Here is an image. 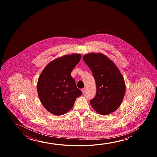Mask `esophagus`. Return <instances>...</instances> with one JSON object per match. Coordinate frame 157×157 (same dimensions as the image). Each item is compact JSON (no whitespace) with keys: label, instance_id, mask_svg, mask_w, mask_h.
<instances>
[{"label":"esophagus","instance_id":"34e87169","mask_svg":"<svg viewBox=\"0 0 157 157\" xmlns=\"http://www.w3.org/2000/svg\"><path fill=\"white\" fill-rule=\"evenodd\" d=\"M82 93H84L85 91V88H82Z\"/></svg>","mask_w":157,"mask_h":157}]
</instances>
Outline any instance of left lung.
Returning a JSON list of instances; mask_svg holds the SVG:
<instances>
[{
    "label": "left lung",
    "instance_id": "left-lung-1",
    "mask_svg": "<svg viewBox=\"0 0 157 157\" xmlns=\"http://www.w3.org/2000/svg\"><path fill=\"white\" fill-rule=\"evenodd\" d=\"M82 58L92 71L97 85V94L90 100V105L102 115L115 112L122 102L126 89L120 70L101 53L86 54Z\"/></svg>",
    "mask_w": 157,
    "mask_h": 157
}]
</instances>
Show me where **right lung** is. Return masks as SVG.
Returning <instances> with one entry per match:
<instances>
[{"instance_id":"add662e5","label":"right lung","mask_w":157,"mask_h":157,"mask_svg":"<svg viewBox=\"0 0 157 157\" xmlns=\"http://www.w3.org/2000/svg\"><path fill=\"white\" fill-rule=\"evenodd\" d=\"M81 57L80 54L62 56L52 60L42 71L37 90L41 103L50 113L58 116L67 113L82 94L71 75Z\"/></svg>"}]
</instances>
